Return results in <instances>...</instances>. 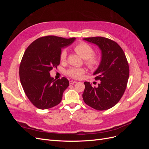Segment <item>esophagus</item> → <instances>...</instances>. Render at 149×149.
<instances>
[{"label":"esophagus","mask_w":149,"mask_h":149,"mask_svg":"<svg viewBox=\"0 0 149 149\" xmlns=\"http://www.w3.org/2000/svg\"><path fill=\"white\" fill-rule=\"evenodd\" d=\"M76 83V81H73V80L70 81V84H74Z\"/></svg>","instance_id":"obj_1"}]
</instances>
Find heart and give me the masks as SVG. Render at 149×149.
Segmentation results:
<instances>
[{"mask_svg":"<svg viewBox=\"0 0 149 149\" xmlns=\"http://www.w3.org/2000/svg\"><path fill=\"white\" fill-rule=\"evenodd\" d=\"M74 52L85 60V64L90 69L96 70L101 63V58L96 54H93L94 49L88 43L81 42L76 44L73 47ZM67 52L66 49H62L60 54L61 61L66 60ZM85 70L81 68H70L66 71V74L74 79H79L84 73Z\"/></svg>","mask_w":149,"mask_h":149,"instance_id":"1","label":"heart"}]
</instances>
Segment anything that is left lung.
I'll return each mask as SVG.
<instances>
[{"mask_svg": "<svg viewBox=\"0 0 149 149\" xmlns=\"http://www.w3.org/2000/svg\"><path fill=\"white\" fill-rule=\"evenodd\" d=\"M94 43L102 52L101 63L94 73L95 79L100 80L97 87L84 82V102L97 111L109 109L123 97L127 87L129 66L123 49L111 39L95 37L83 38Z\"/></svg>", "mask_w": 149, "mask_h": 149, "instance_id": "obj_1", "label": "left lung"}]
</instances>
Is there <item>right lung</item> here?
<instances>
[{
	"mask_svg": "<svg viewBox=\"0 0 149 149\" xmlns=\"http://www.w3.org/2000/svg\"><path fill=\"white\" fill-rule=\"evenodd\" d=\"M75 39L45 36L35 40L25 51L19 67L20 83L30 101L38 109H49L61 102L69 81L65 77L54 79L50 71L60 65L61 48Z\"/></svg>",
	"mask_w": 149,
	"mask_h": 149,
	"instance_id": "1",
	"label": "right lung"
}]
</instances>
